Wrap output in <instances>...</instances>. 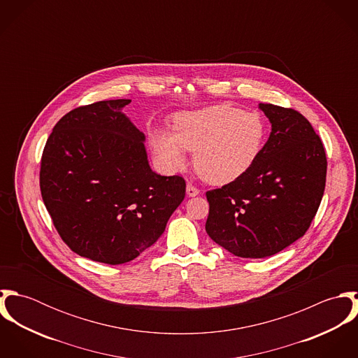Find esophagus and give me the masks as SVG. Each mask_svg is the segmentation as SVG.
Here are the masks:
<instances>
[{
	"label": "esophagus",
	"mask_w": 358,
	"mask_h": 358,
	"mask_svg": "<svg viewBox=\"0 0 358 358\" xmlns=\"http://www.w3.org/2000/svg\"><path fill=\"white\" fill-rule=\"evenodd\" d=\"M186 192H187V196L189 197H196V196H199L200 194V190H199V187L197 186H194L193 183H187V187H186Z\"/></svg>",
	"instance_id": "34e87169"
}]
</instances>
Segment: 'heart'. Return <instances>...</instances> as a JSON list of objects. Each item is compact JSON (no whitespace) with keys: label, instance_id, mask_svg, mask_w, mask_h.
I'll list each match as a JSON object with an SVG mask.
<instances>
[{"label":"heart","instance_id":"b5f03b06","mask_svg":"<svg viewBox=\"0 0 358 358\" xmlns=\"http://www.w3.org/2000/svg\"><path fill=\"white\" fill-rule=\"evenodd\" d=\"M264 120L230 104L185 111L173 118V134L158 129L152 145L158 162L178 172L194 152V168L206 182L224 185L244 175L263 149Z\"/></svg>","mask_w":358,"mask_h":358}]
</instances>
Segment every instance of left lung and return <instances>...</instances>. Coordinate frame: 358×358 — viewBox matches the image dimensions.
<instances>
[{"mask_svg": "<svg viewBox=\"0 0 358 358\" xmlns=\"http://www.w3.org/2000/svg\"><path fill=\"white\" fill-rule=\"evenodd\" d=\"M259 107L271 134L254 165L205 194L208 236L230 254L251 259L274 255L305 236L327 179L325 149L306 117L270 103Z\"/></svg>", "mask_w": 358, "mask_h": 358, "instance_id": "8db88e82", "label": "left lung"}]
</instances>
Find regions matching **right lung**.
Listing matches in <instances>:
<instances>
[{
    "mask_svg": "<svg viewBox=\"0 0 358 358\" xmlns=\"http://www.w3.org/2000/svg\"><path fill=\"white\" fill-rule=\"evenodd\" d=\"M129 103L69 111L41 157V196L60 238L77 255L107 264L152 247L186 196L182 176L152 171L145 135L121 113Z\"/></svg>",
    "mask_w": 358,
    "mask_h": 358,
    "instance_id": "add662e5",
    "label": "right lung"
}]
</instances>
